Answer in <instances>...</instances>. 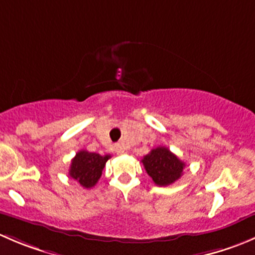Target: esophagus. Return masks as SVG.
<instances>
[{
  "instance_id": "obj_1",
  "label": "esophagus",
  "mask_w": 255,
  "mask_h": 255,
  "mask_svg": "<svg viewBox=\"0 0 255 255\" xmlns=\"http://www.w3.org/2000/svg\"><path fill=\"white\" fill-rule=\"evenodd\" d=\"M115 151L117 154H123V153H125V148H123V146L121 145V144H116V145H115Z\"/></svg>"
}]
</instances>
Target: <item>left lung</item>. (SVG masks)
<instances>
[{
    "label": "left lung",
    "instance_id": "obj_1",
    "mask_svg": "<svg viewBox=\"0 0 255 255\" xmlns=\"http://www.w3.org/2000/svg\"><path fill=\"white\" fill-rule=\"evenodd\" d=\"M142 163L148 175L158 186H168L182 175L184 161L180 160L166 146L151 149L150 153L143 156Z\"/></svg>",
    "mask_w": 255,
    "mask_h": 255
}]
</instances>
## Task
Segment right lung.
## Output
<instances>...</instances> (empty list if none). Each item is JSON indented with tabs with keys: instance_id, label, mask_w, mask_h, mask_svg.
<instances>
[{
	"instance_id": "right-lung-1",
	"label": "right lung",
	"mask_w": 255,
	"mask_h": 255,
	"mask_svg": "<svg viewBox=\"0 0 255 255\" xmlns=\"http://www.w3.org/2000/svg\"><path fill=\"white\" fill-rule=\"evenodd\" d=\"M111 158L110 154L100 155L87 150H80L71 160L69 175L79 182L85 189L95 186L102 175L106 161Z\"/></svg>"
}]
</instances>
